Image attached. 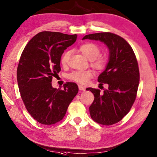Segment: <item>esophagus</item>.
Wrapping results in <instances>:
<instances>
[{"label": "esophagus", "instance_id": "34e87169", "mask_svg": "<svg viewBox=\"0 0 157 157\" xmlns=\"http://www.w3.org/2000/svg\"><path fill=\"white\" fill-rule=\"evenodd\" d=\"M78 87H79V90H82V91H85V87H84V86H82V85H78Z\"/></svg>", "mask_w": 157, "mask_h": 157}]
</instances>
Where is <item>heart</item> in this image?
Segmentation results:
<instances>
[{"mask_svg":"<svg viewBox=\"0 0 157 157\" xmlns=\"http://www.w3.org/2000/svg\"><path fill=\"white\" fill-rule=\"evenodd\" d=\"M80 50L86 58L92 61L91 64L96 69L103 70L105 68L107 61L105 58L98 57L101 54V50L96 44L94 43H86L82 44L80 47ZM71 55V51H67L63 54L61 59L62 65L66 66L68 64ZM93 76V72L90 70H86V71L77 70V71H74L68 75L69 79L79 84L87 83L89 79Z\"/></svg>","mask_w":157,"mask_h":157,"instance_id":"obj_1","label":"heart"}]
</instances>
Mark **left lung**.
<instances>
[{"instance_id":"left-lung-1","label":"left lung","mask_w":157,"mask_h":157,"mask_svg":"<svg viewBox=\"0 0 157 157\" xmlns=\"http://www.w3.org/2000/svg\"><path fill=\"white\" fill-rule=\"evenodd\" d=\"M100 40L110 51L106 68L98 76L101 84L108 89L87 88L94 95L89 107L92 119L102 125H113L128 113L135 102L138 89L140 73L138 61L132 47L123 38L110 32L86 35L82 40Z\"/></svg>"}]
</instances>
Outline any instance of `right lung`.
Listing matches in <instances>:
<instances>
[{"label": "right lung", "instance_id": "1", "mask_svg": "<svg viewBox=\"0 0 157 157\" xmlns=\"http://www.w3.org/2000/svg\"><path fill=\"white\" fill-rule=\"evenodd\" d=\"M78 35L43 31L26 44L19 59L17 78L24 105L33 119L44 125L63 119L68 105L78 93L75 82L63 89L53 88V77L61 71V57Z\"/></svg>", "mask_w": 157, "mask_h": 157}]
</instances>
